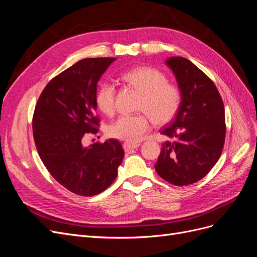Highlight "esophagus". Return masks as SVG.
<instances>
[{
  "label": "esophagus",
  "mask_w": 257,
  "mask_h": 257,
  "mask_svg": "<svg viewBox=\"0 0 257 257\" xmlns=\"http://www.w3.org/2000/svg\"><path fill=\"white\" fill-rule=\"evenodd\" d=\"M140 146V144L139 143H123V145H122V147H123V150H125V152H127V153H130V152H132L134 150H136V148H138Z\"/></svg>",
  "instance_id": "1"
}]
</instances>
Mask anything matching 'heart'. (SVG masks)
Wrapping results in <instances>:
<instances>
[{"label":"heart","mask_w":257,"mask_h":257,"mask_svg":"<svg viewBox=\"0 0 257 257\" xmlns=\"http://www.w3.org/2000/svg\"><path fill=\"white\" fill-rule=\"evenodd\" d=\"M121 79L141 93L137 109L145 113L121 115L107 127L109 137L129 143L139 142L151 129L152 119L156 125H164L175 116L180 105V92L176 85L167 82L164 73L152 67H137L123 72ZM115 96L116 89L111 82H102L95 96L99 110L112 115Z\"/></svg>","instance_id":"b5f03b06"}]
</instances>
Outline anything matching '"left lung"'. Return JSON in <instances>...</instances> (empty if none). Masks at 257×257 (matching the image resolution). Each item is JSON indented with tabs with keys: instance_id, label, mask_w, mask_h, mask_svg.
<instances>
[{
	"instance_id": "1",
	"label": "left lung",
	"mask_w": 257,
	"mask_h": 257,
	"mask_svg": "<svg viewBox=\"0 0 257 257\" xmlns=\"http://www.w3.org/2000/svg\"><path fill=\"white\" fill-rule=\"evenodd\" d=\"M165 64L175 74L181 100L175 118L161 130L171 140L162 144L155 169L170 184L188 186L205 177L220 158L224 104L213 82L192 62L172 56Z\"/></svg>"
}]
</instances>
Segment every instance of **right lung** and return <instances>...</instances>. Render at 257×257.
Returning <instances> with one entry per match:
<instances>
[{
    "label": "right lung",
    "mask_w": 257,
    "mask_h": 257,
    "mask_svg": "<svg viewBox=\"0 0 257 257\" xmlns=\"http://www.w3.org/2000/svg\"><path fill=\"white\" fill-rule=\"evenodd\" d=\"M115 60L79 61L49 82L35 106L33 137L40 159L57 183L74 194L104 191L125 155L117 140L82 145L84 137L98 132L97 83Z\"/></svg>",
    "instance_id": "1"
}]
</instances>
